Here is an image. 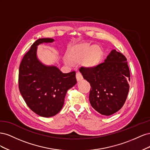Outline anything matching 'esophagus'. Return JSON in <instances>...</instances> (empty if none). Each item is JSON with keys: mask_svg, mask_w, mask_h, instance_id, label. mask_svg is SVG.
Wrapping results in <instances>:
<instances>
[{"mask_svg": "<svg viewBox=\"0 0 150 150\" xmlns=\"http://www.w3.org/2000/svg\"><path fill=\"white\" fill-rule=\"evenodd\" d=\"M76 79L77 81H80L83 79V76L81 74V72H77L76 74Z\"/></svg>", "mask_w": 150, "mask_h": 150, "instance_id": "obj_1", "label": "esophagus"}]
</instances>
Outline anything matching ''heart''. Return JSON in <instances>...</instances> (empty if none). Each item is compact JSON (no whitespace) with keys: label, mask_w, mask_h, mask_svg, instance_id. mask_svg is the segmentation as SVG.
<instances>
[{"label":"heart","mask_w":150,"mask_h":150,"mask_svg":"<svg viewBox=\"0 0 150 150\" xmlns=\"http://www.w3.org/2000/svg\"><path fill=\"white\" fill-rule=\"evenodd\" d=\"M102 51L100 48L88 44L80 45L68 53L69 61L72 63H81L85 60V64L88 66H94L100 61ZM69 61L65 59L67 64H69Z\"/></svg>","instance_id":"1"}]
</instances>
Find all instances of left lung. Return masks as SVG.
I'll return each mask as SVG.
<instances>
[{
    "instance_id": "8db88e82",
    "label": "left lung",
    "mask_w": 150,
    "mask_h": 150,
    "mask_svg": "<svg viewBox=\"0 0 150 150\" xmlns=\"http://www.w3.org/2000/svg\"><path fill=\"white\" fill-rule=\"evenodd\" d=\"M79 71L91 85L89 102L99 113L110 116L119 111L128 96L130 72L126 57L113 49L104 62Z\"/></svg>"
}]
</instances>
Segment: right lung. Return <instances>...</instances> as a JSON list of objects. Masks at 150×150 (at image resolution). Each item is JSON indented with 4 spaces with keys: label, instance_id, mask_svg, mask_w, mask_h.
I'll return each instance as SVG.
<instances>
[{
    "label": "right lung",
    "instance_id": "add662e5",
    "mask_svg": "<svg viewBox=\"0 0 150 150\" xmlns=\"http://www.w3.org/2000/svg\"><path fill=\"white\" fill-rule=\"evenodd\" d=\"M54 41L51 38L36 40L22 58L19 70L22 98L32 111L46 117L61 110L67 90L77 83L75 71L62 73L56 66L44 65L38 59V45Z\"/></svg>",
    "mask_w": 150,
    "mask_h": 150
}]
</instances>
